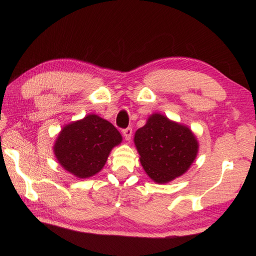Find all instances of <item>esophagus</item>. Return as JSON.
Returning <instances> with one entry per match:
<instances>
[{"label": "esophagus", "instance_id": "esophagus-1", "mask_svg": "<svg viewBox=\"0 0 256 256\" xmlns=\"http://www.w3.org/2000/svg\"><path fill=\"white\" fill-rule=\"evenodd\" d=\"M123 136L125 138V140L130 141L132 138V128H124L123 130Z\"/></svg>", "mask_w": 256, "mask_h": 256}]
</instances>
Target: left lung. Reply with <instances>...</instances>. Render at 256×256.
<instances>
[{"mask_svg": "<svg viewBox=\"0 0 256 256\" xmlns=\"http://www.w3.org/2000/svg\"><path fill=\"white\" fill-rule=\"evenodd\" d=\"M134 144L144 172L158 184L188 172L198 151L196 138L188 126L158 112L136 132Z\"/></svg>", "mask_w": 256, "mask_h": 256, "instance_id": "8db88e82", "label": "left lung"}]
</instances>
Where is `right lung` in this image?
Segmentation results:
<instances>
[{"label":"right lung","instance_id":"obj_1","mask_svg":"<svg viewBox=\"0 0 256 256\" xmlns=\"http://www.w3.org/2000/svg\"><path fill=\"white\" fill-rule=\"evenodd\" d=\"M122 142L114 125L98 115L66 125L54 144L58 164L78 178H88L102 170L112 149Z\"/></svg>","mask_w":256,"mask_h":256}]
</instances>
